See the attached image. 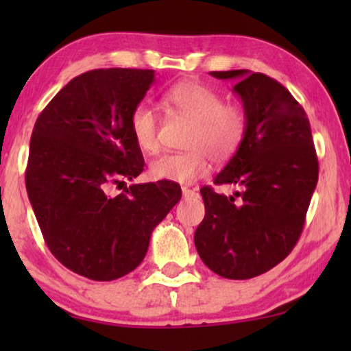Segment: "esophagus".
Masks as SVG:
<instances>
[{"label":"esophagus","instance_id":"obj_1","mask_svg":"<svg viewBox=\"0 0 351 351\" xmlns=\"http://www.w3.org/2000/svg\"><path fill=\"white\" fill-rule=\"evenodd\" d=\"M182 193H184V196H196L198 193H196V190H191L189 189V186H182Z\"/></svg>","mask_w":351,"mask_h":351}]
</instances>
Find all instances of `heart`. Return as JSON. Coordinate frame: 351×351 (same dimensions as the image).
I'll return each instance as SVG.
<instances>
[{
  "mask_svg": "<svg viewBox=\"0 0 351 351\" xmlns=\"http://www.w3.org/2000/svg\"><path fill=\"white\" fill-rule=\"evenodd\" d=\"M162 104L171 112L191 121L186 152L162 153L150 162V176L156 180L190 184L206 176L210 158L217 162L237 155L247 134V113L239 104H223L222 94L196 81H182L162 94ZM129 131L143 153H155L158 118L150 104L141 102L129 117Z\"/></svg>",
  "mask_w": 351,
  "mask_h": 351,
  "instance_id": "heart-1",
  "label": "heart"
}]
</instances>
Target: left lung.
Masks as SVG:
<instances>
[{
	"label": "left lung",
	"mask_w": 351,
	"mask_h": 351,
	"mask_svg": "<svg viewBox=\"0 0 351 351\" xmlns=\"http://www.w3.org/2000/svg\"><path fill=\"white\" fill-rule=\"evenodd\" d=\"M210 75L238 80L233 90L249 124L243 145L214 179L241 191L225 196L213 186L201 189L206 214L195 246L214 273L249 280L285 261L299 241L318 182V158L305 110L281 83L249 70Z\"/></svg>",
	"instance_id": "8db88e82"
}]
</instances>
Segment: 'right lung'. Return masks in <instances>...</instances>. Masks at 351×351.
<instances>
[{"label": "right lung", "mask_w": 351, "mask_h": 351, "mask_svg": "<svg viewBox=\"0 0 351 351\" xmlns=\"http://www.w3.org/2000/svg\"><path fill=\"white\" fill-rule=\"evenodd\" d=\"M153 83V70L86 71L33 128L25 171L33 213L52 256L89 280H118L141 265L153 228L182 196L169 180L108 193L143 171L129 117Z\"/></svg>", "instance_id": "add662e5"}]
</instances>
